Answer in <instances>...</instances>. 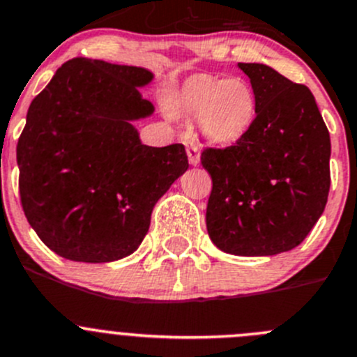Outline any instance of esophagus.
<instances>
[{"label": "esophagus", "instance_id": "1", "mask_svg": "<svg viewBox=\"0 0 357 357\" xmlns=\"http://www.w3.org/2000/svg\"><path fill=\"white\" fill-rule=\"evenodd\" d=\"M186 155H188V162L192 165H199L201 162V148L195 141H186Z\"/></svg>", "mask_w": 357, "mask_h": 357}]
</instances>
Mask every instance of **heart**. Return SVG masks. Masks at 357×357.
<instances>
[{"label":"heart","mask_w":357,"mask_h":357,"mask_svg":"<svg viewBox=\"0 0 357 357\" xmlns=\"http://www.w3.org/2000/svg\"><path fill=\"white\" fill-rule=\"evenodd\" d=\"M174 107L185 118L197 119L202 135L213 144L229 146L254 126L259 105L248 79L199 73L179 88Z\"/></svg>","instance_id":"heart-1"}]
</instances>
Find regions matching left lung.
<instances>
[{
	"label": "left lung",
	"mask_w": 357,
	"mask_h": 357,
	"mask_svg": "<svg viewBox=\"0 0 357 357\" xmlns=\"http://www.w3.org/2000/svg\"><path fill=\"white\" fill-rule=\"evenodd\" d=\"M257 95V118L241 141L206 148L213 181L206 227L222 252L243 257L296 248L326 208L331 141L314 95L271 66L238 63Z\"/></svg>",
	"instance_id": "1"
}]
</instances>
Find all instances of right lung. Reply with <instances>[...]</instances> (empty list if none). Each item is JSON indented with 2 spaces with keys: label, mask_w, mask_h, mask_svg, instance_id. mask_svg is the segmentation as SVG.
<instances>
[{
  "label": "right lung",
  "mask_w": 357,
  "mask_h": 357,
  "mask_svg": "<svg viewBox=\"0 0 357 357\" xmlns=\"http://www.w3.org/2000/svg\"><path fill=\"white\" fill-rule=\"evenodd\" d=\"M141 66L66 61L33 98L17 142L19 194L33 231L75 262L133 254L151 211L188 169L185 146L142 144L133 121L155 107Z\"/></svg>",
  "instance_id": "1"
}]
</instances>
